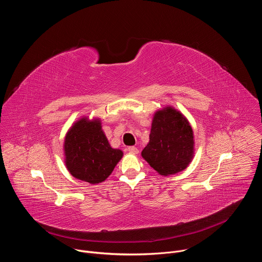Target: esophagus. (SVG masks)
<instances>
[{
    "mask_svg": "<svg viewBox=\"0 0 262 262\" xmlns=\"http://www.w3.org/2000/svg\"><path fill=\"white\" fill-rule=\"evenodd\" d=\"M127 151L129 154H133V155H138L139 154V149L137 147H135V146H130V147L127 148Z\"/></svg>",
    "mask_w": 262,
    "mask_h": 262,
    "instance_id": "obj_1",
    "label": "esophagus"
}]
</instances>
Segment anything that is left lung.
<instances>
[{"instance_id": "1", "label": "left lung", "mask_w": 262, "mask_h": 262, "mask_svg": "<svg viewBox=\"0 0 262 262\" xmlns=\"http://www.w3.org/2000/svg\"><path fill=\"white\" fill-rule=\"evenodd\" d=\"M194 133L179 111L171 105L157 111L142 150V158L159 174H176L190 165L194 158Z\"/></svg>"}]
</instances>
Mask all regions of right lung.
<instances>
[{
  "label": "right lung",
  "mask_w": 262,
  "mask_h": 262,
  "mask_svg": "<svg viewBox=\"0 0 262 262\" xmlns=\"http://www.w3.org/2000/svg\"><path fill=\"white\" fill-rule=\"evenodd\" d=\"M63 146L69 173L91 184L104 181L123 157L120 149L111 147L99 118L83 117L74 122Z\"/></svg>",
  "instance_id": "add662e5"
}]
</instances>
